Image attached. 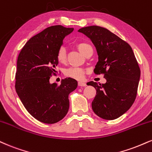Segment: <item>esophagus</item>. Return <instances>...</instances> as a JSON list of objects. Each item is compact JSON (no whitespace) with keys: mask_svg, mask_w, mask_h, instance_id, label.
I'll return each instance as SVG.
<instances>
[{"mask_svg":"<svg viewBox=\"0 0 152 152\" xmlns=\"http://www.w3.org/2000/svg\"><path fill=\"white\" fill-rule=\"evenodd\" d=\"M78 86H81V87H84V86H86V83L83 81H79L78 83Z\"/></svg>","mask_w":152,"mask_h":152,"instance_id":"1","label":"esophagus"}]
</instances>
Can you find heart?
Returning a JSON list of instances; mask_svg holds the SVG:
<instances>
[{"instance_id":"b5f03b06","label":"heart","mask_w":152,"mask_h":152,"mask_svg":"<svg viewBox=\"0 0 152 152\" xmlns=\"http://www.w3.org/2000/svg\"><path fill=\"white\" fill-rule=\"evenodd\" d=\"M77 49H78L80 52L82 54L85 55L89 49H92V47L89 44L86 42H80L77 45ZM57 60L60 63H64L66 60V50L64 47H61L58 49L57 52V55H56ZM64 74L66 76L69 78H74L76 80H81L84 77V74H85V71L83 69L80 68H76V67H72V68H69L66 69L64 71Z\"/></svg>"}]
</instances>
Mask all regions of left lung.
Listing matches in <instances>:
<instances>
[{"instance_id": "8db88e82", "label": "left lung", "mask_w": 152, "mask_h": 152, "mask_svg": "<svg viewBox=\"0 0 152 152\" xmlns=\"http://www.w3.org/2000/svg\"><path fill=\"white\" fill-rule=\"evenodd\" d=\"M78 32L87 36L96 47L98 56L94 69L103 74L105 83L90 81L96 95L92 109L100 118L113 120L127 112L136 98L140 69L129 44L110 31L99 26H88Z\"/></svg>"}]
</instances>
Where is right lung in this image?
I'll return each mask as SVG.
<instances>
[{
    "mask_svg": "<svg viewBox=\"0 0 152 152\" xmlns=\"http://www.w3.org/2000/svg\"><path fill=\"white\" fill-rule=\"evenodd\" d=\"M73 30L61 25L47 27L30 38L18 56L16 92L27 112L43 123L54 124L64 118L69 108V95L78 86L71 78L63 79L60 85L49 82L58 63V49Z\"/></svg>",
    "mask_w": 152,
    "mask_h": 152,
    "instance_id": "obj_1",
    "label": "right lung"
}]
</instances>
